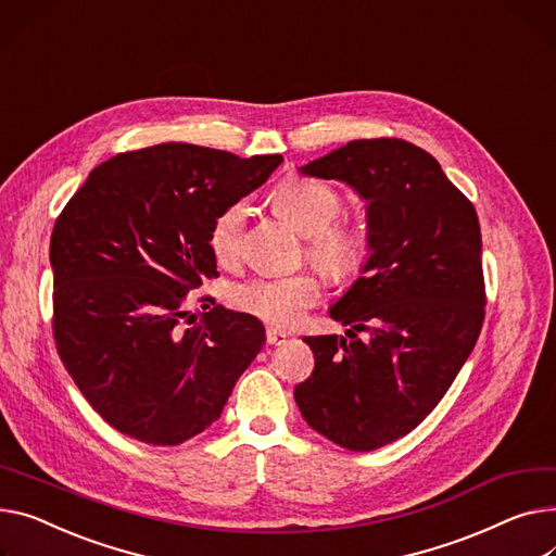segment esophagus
Returning <instances> with one entry per match:
<instances>
[{
	"label": "esophagus",
	"mask_w": 556,
	"mask_h": 556,
	"mask_svg": "<svg viewBox=\"0 0 556 556\" xmlns=\"http://www.w3.org/2000/svg\"><path fill=\"white\" fill-rule=\"evenodd\" d=\"M286 332L283 330H277V328H268L266 330V342L270 344V346H281L283 342H286Z\"/></svg>",
	"instance_id": "esophagus-1"
}]
</instances>
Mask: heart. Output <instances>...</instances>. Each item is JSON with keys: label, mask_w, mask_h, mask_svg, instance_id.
Listing matches in <instances>:
<instances>
[{"label": "heart", "mask_w": 556, "mask_h": 556, "mask_svg": "<svg viewBox=\"0 0 556 556\" xmlns=\"http://www.w3.org/2000/svg\"><path fill=\"white\" fill-rule=\"evenodd\" d=\"M277 212L306 237L311 262L332 281L357 279L374 256V235L366 220L342 216L344 197L330 185L290 176L273 194ZM248 205L243 201L220 210L210 228V250L218 262L232 264L241 254ZM321 277L304 270L288 277H250L228 292L230 304L275 328L300 324L304 313L321 300Z\"/></svg>", "instance_id": "heart-1"}]
</instances>
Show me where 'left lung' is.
<instances>
[{
	"instance_id": "1",
	"label": "left lung",
	"mask_w": 556,
	"mask_h": 556,
	"mask_svg": "<svg viewBox=\"0 0 556 556\" xmlns=\"http://www.w3.org/2000/svg\"><path fill=\"white\" fill-rule=\"evenodd\" d=\"M302 174L368 201L374 256L330 308L349 340L304 338L315 368L294 402L336 445L374 452L435 409L476 346L488 304L478 216L440 163L400 138L351 140Z\"/></svg>"
}]
</instances>
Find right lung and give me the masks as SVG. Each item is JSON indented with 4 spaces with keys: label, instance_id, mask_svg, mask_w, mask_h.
<instances>
[{
    "label": "right lung",
    "instance_id": "obj_1",
    "mask_svg": "<svg viewBox=\"0 0 556 556\" xmlns=\"http://www.w3.org/2000/svg\"><path fill=\"white\" fill-rule=\"evenodd\" d=\"M188 142L91 169L51 235L53 340L87 402L121 433L174 447L205 431L266 342L264 324L188 292L218 277L216 214L279 167ZM207 306V304H205Z\"/></svg>",
    "mask_w": 556,
    "mask_h": 556
}]
</instances>
